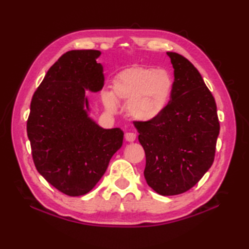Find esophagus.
I'll use <instances>...</instances> for the list:
<instances>
[{
  "label": "esophagus",
  "mask_w": 249,
  "mask_h": 249,
  "mask_svg": "<svg viewBox=\"0 0 249 249\" xmlns=\"http://www.w3.org/2000/svg\"><path fill=\"white\" fill-rule=\"evenodd\" d=\"M136 134H134V133H126L125 134V139H126V141H128V142H134L135 140H136Z\"/></svg>",
  "instance_id": "1"
}]
</instances>
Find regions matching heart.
<instances>
[{"label": "heart", "instance_id": "1", "mask_svg": "<svg viewBox=\"0 0 249 249\" xmlns=\"http://www.w3.org/2000/svg\"><path fill=\"white\" fill-rule=\"evenodd\" d=\"M173 79L165 70L134 66L118 72L113 78L112 89L104 92L105 108L114 112L118 103H127L126 109L131 118L150 122L158 118L170 102Z\"/></svg>", "mask_w": 249, "mask_h": 249}]
</instances>
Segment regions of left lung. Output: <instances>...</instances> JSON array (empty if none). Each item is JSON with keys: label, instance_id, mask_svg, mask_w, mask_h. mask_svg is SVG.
Listing matches in <instances>:
<instances>
[{"label": "left lung", "instance_id": "8db88e82", "mask_svg": "<svg viewBox=\"0 0 249 249\" xmlns=\"http://www.w3.org/2000/svg\"><path fill=\"white\" fill-rule=\"evenodd\" d=\"M167 54L174 68L170 102L155 120L134 125L145 152L147 185L161 196H174L195 186L212 166L219 122L197 68L176 52Z\"/></svg>", "mask_w": 249, "mask_h": 249}]
</instances>
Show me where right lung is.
<instances>
[{"label":"right lung","mask_w":249,"mask_h":249,"mask_svg":"<svg viewBox=\"0 0 249 249\" xmlns=\"http://www.w3.org/2000/svg\"><path fill=\"white\" fill-rule=\"evenodd\" d=\"M98 50H71L47 71L33 95L26 131L37 171L63 194L86 195L123 144L121 128L106 129L89 113L87 91H102Z\"/></svg>","instance_id":"1"}]
</instances>
